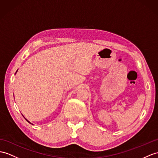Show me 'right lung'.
Here are the masks:
<instances>
[{
	"label": "right lung",
	"instance_id": "add662e5",
	"mask_svg": "<svg viewBox=\"0 0 158 158\" xmlns=\"http://www.w3.org/2000/svg\"><path fill=\"white\" fill-rule=\"evenodd\" d=\"M15 74H16V73H15ZM24 118H25V117H24ZM25 120H26V121H27V122H28V123H30V122H29V121H28V120H27V119H26V118H25ZM32 125H33V124H32Z\"/></svg>",
	"mask_w": 158,
	"mask_h": 158
}]
</instances>
